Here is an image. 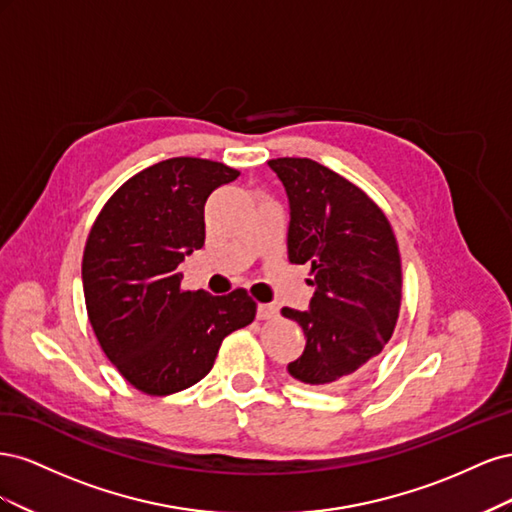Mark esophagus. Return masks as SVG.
<instances>
[{"instance_id":"34e87169","label":"esophagus","mask_w":512,"mask_h":512,"mask_svg":"<svg viewBox=\"0 0 512 512\" xmlns=\"http://www.w3.org/2000/svg\"><path fill=\"white\" fill-rule=\"evenodd\" d=\"M277 314H280V309H277L275 305H269V303L258 305V320H273V318H277Z\"/></svg>"}]
</instances>
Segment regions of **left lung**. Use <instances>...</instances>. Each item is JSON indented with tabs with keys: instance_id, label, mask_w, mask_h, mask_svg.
<instances>
[{
	"instance_id": "8db88e82",
	"label": "left lung",
	"mask_w": 512,
	"mask_h": 512,
	"mask_svg": "<svg viewBox=\"0 0 512 512\" xmlns=\"http://www.w3.org/2000/svg\"><path fill=\"white\" fill-rule=\"evenodd\" d=\"M269 166L290 203L288 260L309 265L307 312L284 307L307 337L292 378L335 391L365 374L389 342L401 305V256L382 209L361 188L309 158Z\"/></svg>"
}]
</instances>
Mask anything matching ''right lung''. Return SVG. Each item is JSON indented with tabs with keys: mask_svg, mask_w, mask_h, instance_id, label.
Segmentation results:
<instances>
[{
	"mask_svg": "<svg viewBox=\"0 0 512 512\" xmlns=\"http://www.w3.org/2000/svg\"><path fill=\"white\" fill-rule=\"evenodd\" d=\"M239 177L203 158H170L106 200L83 252L87 316L100 348L134 389L170 395L203 380L224 337L256 318L245 288L183 290L179 262L205 243L209 194Z\"/></svg>",
	"mask_w": 512,
	"mask_h": 512,
	"instance_id": "obj_1",
	"label": "right lung"
}]
</instances>
